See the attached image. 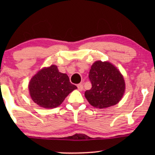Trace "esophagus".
Listing matches in <instances>:
<instances>
[{
    "label": "esophagus",
    "instance_id": "34e87169",
    "mask_svg": "<svg viewBox=\"0 0 155 155\" xmlns=\"http://www.w3.org/2000/svg\"><path fill=\"white\" fill-rule=\"evenodd\" d=\"M77 87H78V90H80V91H82V90H83V85H82V84H78V85H77Z\"/></svg>",
    "mask_w": 155,
    "mask_h": 155
}]
</instances>
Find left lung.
<instances>
[{
    "instance_id": "left-lung-1",
    "label": "left lung",
    "mask_w": 155,
    "mask_h": 155,
    "mask_svg": "<svg viewBox=\"0 0 155 155\" xmlns=\"http://www.w3.org/2000/svg\"><path fill=\"white\" fill-rule=\"evenodd\" d=\"M89 79L92 88L84 92V96L93 107L104 109L121 99L125 82L121 73L111 63L96 61L91 67Z\"/></svg>"
}]
</instances>
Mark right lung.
<instances>
[{
	"mask_svg": "<svg viewBox=\"0 0 155 155\" xmlns=\"http://www.w3.org/2000/svg\"><path fill=\"white\" fill-rule=\"evenodd\" d=\"M75 89L77 87L71 83L67 74L60 73L54 65L39 71L29 84L34 102L47 109L58 107Z\"/></svg>",
	"mask_w": 155,
	"mask_h": 155,
	"instance_id": "obj_1",
	"label": "right lung"
}]
</instances>
